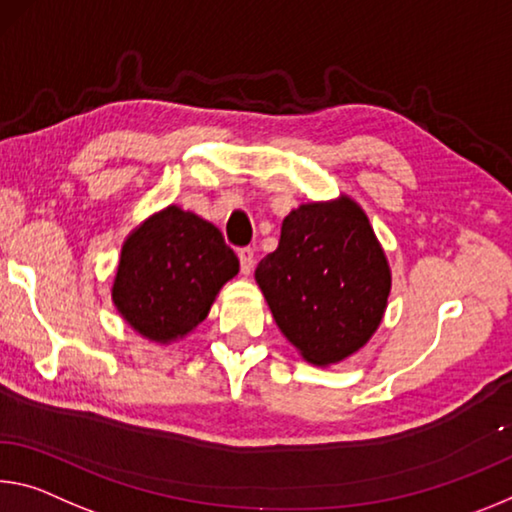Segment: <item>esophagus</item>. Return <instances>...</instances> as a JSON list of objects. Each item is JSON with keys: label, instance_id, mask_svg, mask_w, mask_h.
I'll return each mask as SVG.
<instances>
[{"label": "esophagus", "instance_id": "1", "mask_svg": "<svg viewBox=\"0 0 512 512\" xmlns=\"http://www.w3.org/2000/svg\"><path fill=\"white\" fill-rule=\"evenodd\" d=\"M239 262H241V271L243 273H250V271H253V266H255V250L253 248H239Z\"/></svg>", "mask_w": 512, "mask_h": 512}]
</instances>
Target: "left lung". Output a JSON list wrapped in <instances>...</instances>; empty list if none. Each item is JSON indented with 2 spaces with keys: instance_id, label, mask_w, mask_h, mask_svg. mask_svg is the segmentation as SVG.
Returning <instances> with one entry per match:
<instances>
[{
  "instance_id": "1",
  "label": "left lung",
  "mask_w": 512,
  "mask_h": 512,
  "mask_svg": "<svg viewBox=\"0 0 512 512\" xmlns=\"http://www.w3.org/2000/svg\"><path fill=\"white\" fill-rule=\"evenodd\" d=\"M255 280L282 335L321 367L369 342L392 287L383 248L351 198L294 209Z\"/></svg>"
}]
</instances>
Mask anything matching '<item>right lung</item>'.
<instances>
[{
  "mask_svg": "<svg viewBox=\"0 0 512 512\" xmlns=\"http://www.w3.org/2000/svg\"><path fill=\"white\" fill-rule=\"evenodd\" d=\"M237 273L239 259L218 227L170 205L123 243L111 296L136 332L168 344L205 321Z\"/></svg>",
  "mask_w": 512,
  "mask_h": 512,
  "instance_id": "right-lung-1",
  "label": "right lung"
}]
</instances>
